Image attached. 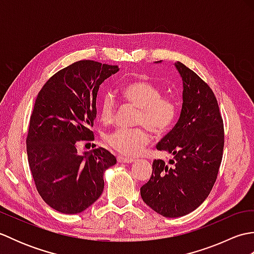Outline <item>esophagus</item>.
I'll return each instance as SVG.
<instances>
[{
	"label": "esophagus",
	"mask_w": 254,
	"mask_h": 254,
	"mask_svg": "<svg viewBox=\"0 0 254 254\" xmlns=\"http://www.w3.org/2000/svg\"><path fill=\"white\" fill-rule=\"evenodd\" d=\"M118 161L119 163H127L131 164L133 161H135L134 158H128V157H123V156H118Z\"/></svg>",
	"instance_id": "1"
}]
</instances>
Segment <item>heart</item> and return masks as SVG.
<instances>
[{
	"instance_id": "b5f03b06",
	"label": "heart",
	"mask_w": 254,
	"mask_h": 254,
	"mask_svg": "<svg viewBox=\"0 0 254 254\" xmlns=\"http://www.w3.org/2000/svg\"><path fill=\"white\" fill-rule=\"evenodd\" d=\"M120 94L128 104L139 109L137 123L145 124L157 135L164 134L174 124L177 113V102L170 97H161V90L147 80L135 79L124 84ZM116 100L111 94L102 96L100 100V118L105 123L113 120ZM108 145L126 156H136L150 141V134L146 127L117 128L108 134Z\"/></svg>"
}]
</instances>
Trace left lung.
<instances>
[{
    "instance_id": "obj_1",
    "label": "left lung",
    "mask_w": 254,
    "mask_h": 254,
    "mask_svg": "<svg viewBox=\"0 0 254 254\" xmlns=\"http://www.w3.org/2000/svg\"><path fill=\"white\" fill-rule=\"evenodd\" d=\"M174 65L183 87L180 118L156 146L170 159H155L152 177L141 188L143 201L169 218L185 216L205 201L216 181L224 150V124L216 97L185 64Z\"/></svg>"
}]
</instances>
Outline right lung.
Listing matches in <instances>:
<instances>
[{
    "label": "right lung",
    "mask_w": 254,
    "mask_h": 254,
    "mask_svg": "<svg viewBox=\"0 0 254 254\" xmlns=\"http://www.w3.org/2000/svg\"><path fill=\"white\" fill-rule=\"evenodd\" d=\"M118 65L84 60L61 69L39 91L30 116L27 155L42 199L63 214H78L104 191L105 171L117 164L107 149L78 154L79 141H93L96 98Z\"/></svg>",
    "instance_id": "right-lung-1"
}]
</instances>
